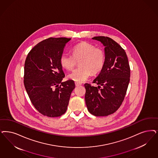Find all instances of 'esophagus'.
<instances>
[{"instance_id": "1", "label": "esophagus", "mask_w": 158, "mask_h": 158, "mask_svg": "<svg viewBox=\"0 0 158 158\" xmlns=\"http://www.w3.org/2000/svg\"><path fill=\"white\" fill-rule=\"evenodd\" d=\"M75 85H76V86H79L81 85V83H78V82H75Z\"/></svg>"}]
</instances>
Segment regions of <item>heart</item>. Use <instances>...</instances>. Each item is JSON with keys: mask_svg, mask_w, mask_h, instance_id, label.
<instances>
[{"mask_svg": "<svg viewBox=\"0 0 158 158\" xmlns=\"http://www.w3.org/2000/svg\"><path fill=\"white\" fill-rule=\"evenodd\" d=\"M72 55L63 53L60 57V63L66 69L71 71L79 61L80 67L69 73L68 77L78 83L85 82L91 73H96L100 71L104 63L103 51L95 48L90 44L81 43L75 45L72 49Z\"/></svg>", "mask_w": 158, "mask_h": 158, "instance_id": "obj_1", "label": "heart"}]
</instances>
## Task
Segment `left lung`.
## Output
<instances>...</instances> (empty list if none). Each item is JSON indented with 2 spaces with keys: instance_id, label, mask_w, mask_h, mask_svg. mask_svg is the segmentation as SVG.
Here are the masks:
<instances>
[{
  "instance_id": "8db88e82",
  "label": "left lung",
  "mask_w": 158,
  "mask_h": 158,
  "mask_svg": "<svg viewBox=\"0 0 158 158\" xmlns=\"http://www.w3.org/2000/svg\"><path fill=\"white\" fill-rule=\"evenodd\" d=\"M93 40L104 47V65L93 83L85 84V102L90 113L107 116L115 112L123 103L130 77V68L124 49L113 39L98 36Z\"/></svg>"
}]
</instances>
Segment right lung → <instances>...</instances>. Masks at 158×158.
Masks as SVG:
<instances>
[{
    "label": "right lung",
    "mask_w": 158,
    "mask_h": 158,
    "mask_svg": "<svg viewBox=\"0 0 158 158\" xmlns=\"http://www.w3.org/2000/svg\"><path fill=\"white\" fill-rule=\"evenodd\" d=\"M71 39L43 40L33 47L25 61L24 87L34 107L47 117H59L65 113L75 87L73 81L62 82L65 73L60 63L66 44Z\"/></svg>",
    "instance_id": "right-lung-1"
}]
</instances>
